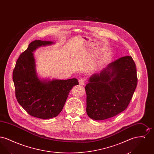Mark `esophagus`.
Masks as SVG:
<instances>
[{
  "instance_id": "obj_1",
  "label": "esophagus",
  "mask_w": 154,
  "mask_h": 154,
  "mask_svg": "<svg viewBox=\"0 0 154 154\" xmlns=\"http://www.w3.org/2000/svg\"><path fill=\"white\" fill-rule=\"evenodd\" d=\"M79 84L81 85H84L85 84V80L83 78H81L79 80Z\"/></svg>"
}]
</instances>
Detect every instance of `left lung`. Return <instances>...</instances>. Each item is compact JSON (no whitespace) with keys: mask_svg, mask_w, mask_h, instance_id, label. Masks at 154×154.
I'll use <instances>...</instances> for the list:
<instances>
[{"mask_svg":"<svg viewBox=\"0 0 154 154\" xmlns=\"http://www.w3.org/2000/svg\"><path fill=\"white\" fill-rule=\"evenodd\" d=\"M85 86L87 113L100 121L114 117L128 106L137 84L136 64L130 56L118 59L89 79Z\"/></svg>","mask_w":154,"mask_h":154,"instance_id":"8db88e82","label":"left lung"}]
</instances>
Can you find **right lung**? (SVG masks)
<instances>
[{
	"instance_id": "add662e5",
	"label": "right lung",
	"mask_w": 154,
	"mask_h": 154,
	"mask_svg": "<svg viewBox=\"0 0 154 154\" xmlns=\"http://www.w3.org/2000/svg\"><path fill=\"white\" fill-rule=\"evenodd\" d=\"M54 43L40 40L31 42L17 59L13 73L18 102L29 115L40 119L57 117L63 109L70 90L79 85L75 78L65 80L38 78L33 52Z\"/></svg>"
}]
</instances>
